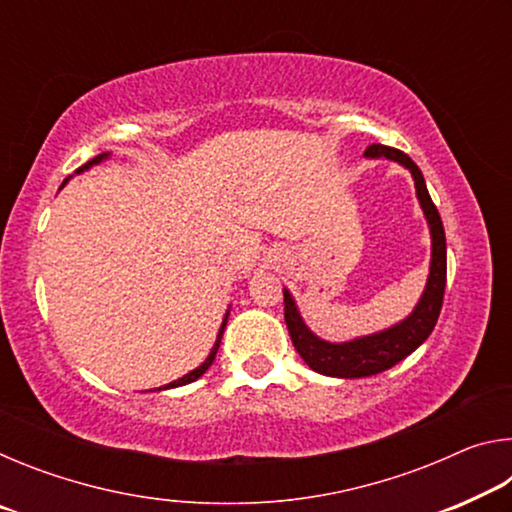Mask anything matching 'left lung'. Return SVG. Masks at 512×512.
Instances as JSON below:
<instances>
[{
  "mask_svg": "<svg viewBox=\"0 0 512 512\" xmlns=\"http://www.w3.org/2000/svg\"><path fill=\"white\" fill-rule=\"evenodd\" d=\"M368 160H391L402 164L404 169L411 171V178L415 183V196L422 207L424 219L429 225L431 235V262H429V275L424 291L418 300V305L400 323H395L386 329H379L375 334L357 336L352 341L334 343L320 339L318 334L311 332L307 327L305 318H302L300 309L296 305V298L291 296L289 289H284V320H287L293 348L298 350L302 361L307 366L320 372L325 377H341V379H359L379 375L395 363L409 357L420 345L429 339V334L436 327V320L440 316V307H443L445 296V282H447V244H445V228L440 221V214L433 205L431 196L427 192V183H424L422 171L418 169L409 155L391 149L384 144H372L366 149Z\"/></svg>",
  "mask_w": 512,
  "mask_h": 512,
  "instance_id": "1",
  "label": "left lung"
}]
</instances>
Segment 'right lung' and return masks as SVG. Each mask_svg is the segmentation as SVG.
Wrapping results in <instances>:
<instances>
[{"instance_id":"right-lung-1","label":"right lung","mask_w":512,"mask_h":512,"mask_svg":"<svg viewBox=\"0 0 512 512\" xmlns=\"http://www.w3.org/2000/svg\"><path fill=\"white\" fill-rule=\"evenodd\" d=\"M110 158V153H101V155H97V158H92L88 164H83L81 169H76V173H83V171H88V169H92L94 164H101V162H106ZM67 185V180L63 183V187ZM228 316H230V307H228V311H225V316H223V323H221V327H219V334H216V341H214V345H212V350H210V354H207V359L201 363V366L198 368H194L192 372H187V375H183L180 379H173L171 384H167V386H162V388H158V391H169V388H178V386H185V384H192V381H196L198 377H203L205 372H207V368L212 366L214 363V359H216V352H219V345H221V339H223V329H225V325H228Z\"/></svg>"}]
</instances>
